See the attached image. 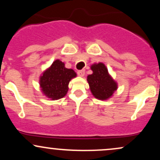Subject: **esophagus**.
<instances>
[{
    "instance_id": "esophagus-1",
    "label": "esophagus",
    "mask_w": 160,
    "mask_h": 160,
    "mask_svg": "<svg viewBox=\"0 0 160 160\" xmlns=\"http://www.w3.org/2000/svg\"><path fill=\"white\" fill-rule=\"evenodd\" d=\"M78 74L80 77H83L85 75V71L84 70H80V71H78Z\"/></svg>"
}]
</instances>
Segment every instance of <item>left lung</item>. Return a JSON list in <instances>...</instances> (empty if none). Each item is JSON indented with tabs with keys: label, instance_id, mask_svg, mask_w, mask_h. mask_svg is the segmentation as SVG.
Here are the masks:
<instances>
[{
	"label": "left lung",
	"instance_id": "obj_1",
	"mask_svg": "<svg viewBox=\"0 0 160 160\" xmlns=\"http://www.w3.org/2000/svg\"><path fill=\"white\" fill-rule=\"evenodd\" d=\"M91 70L92 74L88 75L87 81L92 94L98 100H108L118 88L117 82L110 75L107 67L102 62L92 65Z\"/></svg>",
	"mask_w": 160,
	"mask_h": 160
}]
</instances>
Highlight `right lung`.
Instances as JSON below:
<instances>
[{
  "label": "right lung",
  "instance_id": "right-lung-1",
  "mask_svg": "<svg viewBox=\"0 0 160 160\" xmlns=\"http://www.w3.org/2000/svg\"><path fill=\"white\" fill-rule=\"evenodd\" d=\"M76 77L74 70L66 68L64 62L56 59L40 75V89L50 100H58L65 96L68 91L69 82Z\"/></svg>",
  "mask_w": 160,
  "mask_h": 160
}]
</instances>
